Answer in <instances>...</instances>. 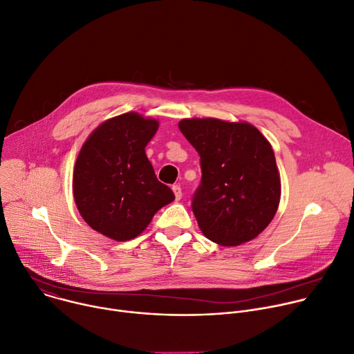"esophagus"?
Instances as JSON below:
<instances>
[{
  "instance_id": "34e87169",
  "label": "esophagus",
  "mask_w": 354,
  "mask_h": 354,
  "mask_svg": "<svg viewBox=\"0 0 354 354\" xmlns=\"http://www.w3.org/2000/svg\"><path fill=\"white\" fill-rule=\"evenodd\" d=\"M171 189H173V192H174V195H176V199H177V201H180V199H181V196H183L181 187L176 184V185H173V187H171Z\"/></svg>"
}]
</instances>
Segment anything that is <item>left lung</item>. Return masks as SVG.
Returning <instances> with one entry per match:
<instances>
[{
  "label": "left lung",
  "mask_w": 354,
  "mask_h": 354,
  "mask_svg": "<svg viewBox=\"0 0 354 354\" xmlns=\"http://www.w3.org/2000/svg\"><path fill=\"white\" fill-rule=\"evenodd\" d=\"M178 128L201 162L192 212L202 233L225 247L255 239L273 219L280 177L266 138L248 122L181 120Z\"/></svg>",
  "instance_id": "left-lung-1"
}]
</instances>
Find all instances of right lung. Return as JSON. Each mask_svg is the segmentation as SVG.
Here are the masks:
<instances>
[{
    "mask_svg": "<svg viewBox=\"0 0 354 354\" xmlns=\"http://www.w3.org/2000/svg\"><path fill=\"white\" fill-rule=\"evenodd\" d=\"M158 127L156 120L125 113L99 125L80 152L74 169L75 203L84 221L106 237H136L174 199L145 155Z\"/></svg>",
    "mask_w": 354,
    "mask_h": 354,
    "instance_id": "right-lung-1",
    "label": "right lung"
}]
</instances>
